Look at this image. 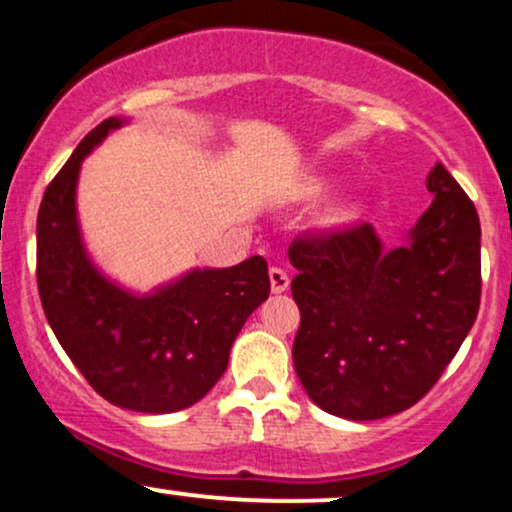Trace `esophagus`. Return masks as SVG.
<instances>
[{
  "label": "esophagus",
  "instance_id": "34e87169",
  "mask_svg": "<svg viewBox=\"0 0 512 512\" xmlns=\"http://www.w3.org/2000/svg\"><path fill=\"white\" fill-rule=\"evenodd\" d=\"M269 284H272V293H284L289 289L291 279L281 267H272L269 269Z\"/></svg>",
  "mask_w": 512,
  "mask_h": 512
}]
</instances>
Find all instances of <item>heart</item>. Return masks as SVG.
I'll use <instances>...</instances> for the list:
<instances>
[{
	"mask_svg": "<svg viewBox=\"0 0 512 512\" xmlns=\"http://www.w3.org/2000/svg\"><path fill=\"white\" fill-rule=\"evenodd\" d=\"M356 216V207H339L337 211H334L332 221L334 223H344V221H351Z\"/></svg>",
	"mask_w": 512,
	"mask_h": 512,
	"instance_id": "heart-1",
	"label": "heart"
}]
</instances>
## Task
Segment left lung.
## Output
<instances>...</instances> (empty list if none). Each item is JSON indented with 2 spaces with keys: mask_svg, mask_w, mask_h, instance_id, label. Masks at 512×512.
I'll return each mask as SVG.
<instances>
[{
  "mask_svg": "<svg viewBox=\"0 0 512 512\" xmlns=\"http://www.w3.org/2000/svg\"><path fill=\"white\" fill-rule=\"evenodd\" d=\"M426 190L431 207L392 250L370 223L291 243V291L301 310L293 366L327 414L375 421L409 409L477 320L479 214L440 163Z\"/></svg>",
  "mask_w": 512,
  "mask_h": 512,
  "instance_id": "left-lung-1",
  "label": "left lung"
}]
</instances>
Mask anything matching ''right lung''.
I'll return each mask as SVG.
<instances>
[{"label":"right lung","mask_w":512,"mask_h":512,"mask_svg":"<svg viewBox=\"0 0 512 512\" xmlns=\"http://www.w3.org/2000/svg\"><path fill=\"white\" fill-rule=\"evenodd\" d=\"M110 117L86 134L38 211V291L57 342L110 404L142 414L192 407L219 383L245 320L269 298L264 257L204 267L149 293L117 284L93 262L76 185L84 158L127 125Z\"/></svg>","instance_id":"1"}]
</instances>
